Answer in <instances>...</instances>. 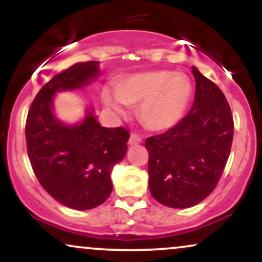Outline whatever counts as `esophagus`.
Returning <instances> with one entry per match:
<instances>
[{"instance_id":"obj_1","label":"esophagus","mask_w":262,"mask_h":262,"mask_svg":"<svg viewBox=\"0 0 262 262\" xmlns=\"http://www.w3.org/2000/svg\"><path fill=\"white\" fill-rule=\"evenodd\" d=\"M141 143V139H140V137L139 135H137V134H132L130 137H129V140H128V144L130 146H133V145H138V144H140Z\"/></svg>"}]
</instances>
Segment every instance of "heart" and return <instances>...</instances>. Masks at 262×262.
I'll return each instance as SVG.
<instances>
[{"label":"heart","mask_w":262,"mask_h":262,"mask_svg":"<svg viewBox=\"0 0 262 262\" xmlns=\"http://www.w3.org/2000/svg\"><path fill=\"white\" fill-rule=\"evenodd\" d=\"M192 97L187 75L170 70L135 74L121 85L104 90V101L117 114H127L139 103L140 121L151 130H167L180 123Z\"/></svg>","instance_id":"b5f03b06"}]
</instances>
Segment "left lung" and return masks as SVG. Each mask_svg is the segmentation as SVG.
Listing matches in <instances>:
<instances>
[{
	"instance_id": "obj_1",
	"label": "left lung",
	"mask_w": 262,
	"mask_h": 262,
	"mask_svg": "<svg viewBox=\"0 0 262 262\" xmlns=\"http://www.w3.org/2000/svg\"><path fill=\"white\" fill-rule=\"evenodd\" d=\"M193 104L179 124L145 141L149 189L159 203L188 208L215 188L230 154L234 122L223 92L192 66Z\"/></svg>"
}]
</instances>
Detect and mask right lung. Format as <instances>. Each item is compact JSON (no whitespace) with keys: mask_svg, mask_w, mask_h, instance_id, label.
I'll return each instance as SVG.
<instances>
[{"mask_svg":"<svg viewBox=\"0 0 262 262\" xmlns=\"http://www.w3.org/2000/svg\"><path fill=\"white\" fill-rule=\"evenodd\" d=\"M100 62H79L54 76L29 108L26 140L33 171L43 188L59 203L77 210L106 202L112 192L111 173L127 152L125 129L102 127L95 110L75 124L54 111L56 93L82 90L100 76Z\"/></svg>","mask_w":262,"mask_h":262,"instance_id":"right-lung-1","label":"right lung"}]
</instances>
